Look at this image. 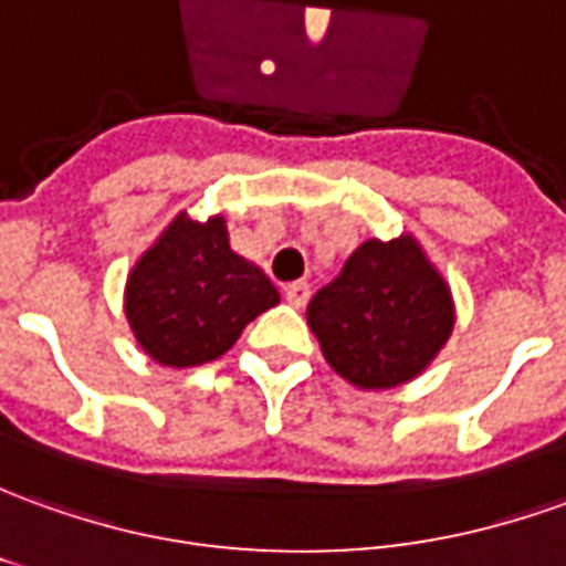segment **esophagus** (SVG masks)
<instances>
[{"label":"esophagus","instance_id":"obj_1","mask_svg":"<svg viewBox=\"0 0 566 566\" xmlns=\"http://www.w3.org/2000/svg\"><path fill=\"white\" fill-rule=\"evenodd\" d=\"M283 295H286V302H290L292 307H305L307 298H311V283H305V280H295V283H290V286H283Z\"/></svg>","mask_w":566,"mask_h":566}]
</instances>
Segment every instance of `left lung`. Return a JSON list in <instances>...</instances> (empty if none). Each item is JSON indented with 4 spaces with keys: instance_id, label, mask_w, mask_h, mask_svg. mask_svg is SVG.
Listing matches in <instances>:
<instances>
[{
    "instance_id": "8db88e82",
    "label": "left lung",
    "mask_w": 566,
    "mask_h": 566,
    "mask_svg": "<svg viewBox=\"0 0 566 566\" xmlns=\"http://www.w3.org/2000/svg\"><path fill=\"white\" fill-rule=\"evenodd\" d=\"M326 364L364 391L422 376L455 326L450 283L412 233L366 240L307 305Z\"/></svg>"
}]
</instances>
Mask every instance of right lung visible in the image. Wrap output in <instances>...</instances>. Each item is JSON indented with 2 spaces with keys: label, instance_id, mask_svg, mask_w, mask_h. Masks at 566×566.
Segmentation results:
<instances>
[{
  "label": "right lung",
  "instance_id": "add662e5",
  "mask_svg": "<svg viewBox=\"0 0 566 566\" xmlns=\"http://www.w3.org/2000/svg\"><path fill=\"white\" fill-rule=\"evenodd\" d=\"M126 321L142 350L159 366L218 360L245 323L280 302V292L252 261L237 255L224 216L171 218L126 280Z\"/></svg>",
  "mask_w": 566,
  "mask_h": 566
}]
</instances>
